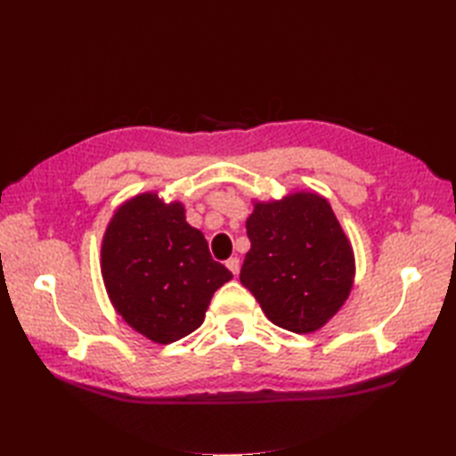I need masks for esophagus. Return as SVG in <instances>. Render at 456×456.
<instances>
[{"label": "esophagus", "instance_id": "esophagus-1", "mask_svg": "<svg viewBox=\"0 0 456 456\" xmlns=\"http://www.w3.org/2000/svg\"><path fill=\"white\" fill-rule=\"evenodd\" d=\"M227 268L237 276L239 270H240V260H239L237 256H231V258L227 260Z\"/></svg>", "mask_w": 456, "mask_h": 456}]
</instances>
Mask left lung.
Returning <instances> with one entry per match:
<instances>
[{"instance_id":"left-lung-1","label":"left lung","mask_w":456,"mask_h":456,"mask_svg":"<svg viewBox=\"0 0 456 456\" xmlns=\"http://www.w3.org/2000/svg\"><path fill=\"white\" fill-rule=\"evenodd\" d=\"M250 250L240 284L274 325L312 333L351 294L354 256L327 200L299 191L256 203L247 219Z\"/></svg>"}]
</instances>
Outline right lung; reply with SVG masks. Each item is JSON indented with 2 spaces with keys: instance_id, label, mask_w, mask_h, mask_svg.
<instances>
[{
  "instance_id": "add662e5",
  "label": "right lung",
  "mask_w": 456,
  "mask_h": 456,
  "mask_svg": "<svg viewBox=\"0 0 456 456\" xmlns=\"http://www.w3.org/2000/svg\"><path fill=\"white\" fill-rule=\"evenodd\" d=\"M113 307L134 331L168 345L203 323L216 289L233 274L209 255L183 206L142 193L115 211L102 245Z\"/></svg>"
}]
</instances>
